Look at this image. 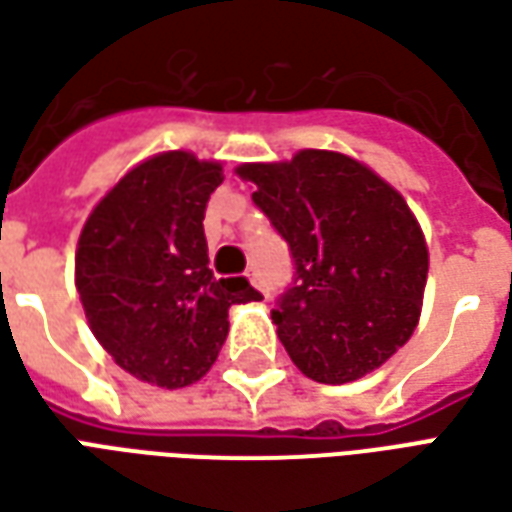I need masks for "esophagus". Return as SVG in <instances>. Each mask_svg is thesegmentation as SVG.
I'll list each match as a JSON object with an SVG mask.
<instances>
[{"label":"esophagus","instance_id":"obj_1","mask_svg":"<svg viewBox=\"0 0 512 512\" xmlns=\"http://www.w3.org/2000/svg\"><path fill=\"white\" fill-rule=\"evenodd\" d=\"M246 277H249V282H252V285H255V288L263 290V279H260V274H257L255 268H252V271H249V274H246Z\"/></svg>","mask_w":512,"mask_h":512}]
</instances>
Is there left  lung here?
Masks as SVG:
<instances>
[{"mask_svg": "<svg viewBox=\"0 0 512 512\" xmlns=\"http://www.w3.org/2000/svg\"><path fill=\"white\" fill-rule=\"evenodd\" d=\"M252 194L293 257L271 318L301 373L348 384L376 370L419 321L428 246L389 183L343 153L301 150L285 164H244Z\"/></svg>", "mask_w": 512, "mask_h": 512, "instance_id": "1", "label": "left lung"}]
</instances>
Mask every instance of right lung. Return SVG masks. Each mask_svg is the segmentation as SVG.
Returning <instances> with one entry per match:
<instances>
[{"label": "right lung", "mask_w": 512, "mask_h": 512, "mask_svg": "<svg viewBox=\"0 0 512 512\" xmlns=\"http://www.w3.org/2000/svg\"><path fill=\"white\" fill-rule=\"evenodd\" d=\"M216 161L172 150L128 172L84 224L76 290L95 340L147 384L189 386L219 356L227 310L260 301L246 277L216 279L202 230Z\"/></svg>", "instance_id": "right-lung-1"}]
</instances>
